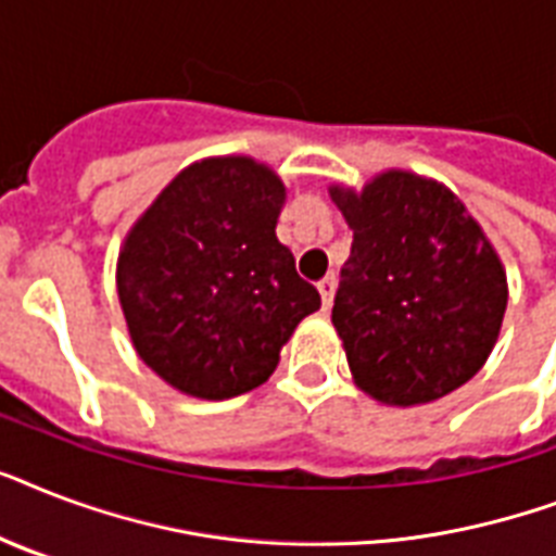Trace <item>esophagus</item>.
Wrapping results in <instances>:
<instances>
[{
    "instance_id": "esophagus-1",
    "label": "esophagus",
    "mask_w": 556,
    "mask_h": 556,
    "mask_svg": "<svg viewBox=\"0 0 556 556\" xmlns=\"http://www.w3.org/2000/svg\"><path fill=\"white\" fill-rule=\"evenodd\" d=\"M317 291H320L323 296V308L329 312L331 300H334V291H338V277H334V274H326V277L317 282Z\"/></svg>"
}]
</instances>
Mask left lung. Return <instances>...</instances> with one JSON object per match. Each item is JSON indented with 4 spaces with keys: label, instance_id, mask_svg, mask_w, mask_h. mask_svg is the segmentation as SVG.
I'll return each mask as SVG.
<instances>
[{
    "label": "left lung",
    "instance_id": "obj_1",
    "mask_svg": "<svg viewBox=\"0 0 556 556\" xmlns=\"http://www.w3.org/2000/svg\"><path fill=\"white\" fill-rule=\"evenodd\" d=\"M352 227L331 323L357 387L413 406L473 378L500 338L508 286L465 204L435 181L383 173L364 192L331 187Z\"/></svg>",
    "mask_w": 556,
    "mask_h": 556
}]
</instances>
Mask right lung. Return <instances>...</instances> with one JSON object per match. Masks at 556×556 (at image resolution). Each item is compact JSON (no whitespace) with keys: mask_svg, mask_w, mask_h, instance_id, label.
Returning <instances> with one entry per match:
<instances>
[{"mask_svg":"<svg viewBox=\"0 0 556 556\" xmlns=\"http://www.w3.org/2000/svg\"><path fill=\"white\" fill-rule=\"evenodd\" d=\"M286 187L251 159L187 167L126 236L117 296L138 355L169 387L225 401L277 369L320 294L279 244Z\"/></svg>","mask_w":556,"mask_h":556,"instance_id":"right-lung-1","label":"right lung"}]
</instances>
